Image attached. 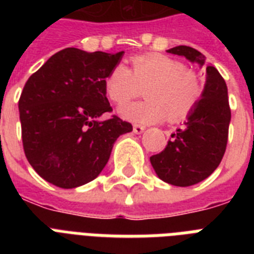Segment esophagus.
<instances>
[{
	"instance_id": "obj_1",
	"label": "esophagus",
	"mask_w": 254,
	"mask_h": 254,
	"mask_svg": "<svg viewBox=\"0 0 254 254\" xmlns=\"http://www.w3.org/2000/svg\"><path fill=\"white\" fill-rule=\"evenodd\" d=\"M133 131H134L135 134H141L145 131V127H141V125H134L133 127Z\"/></svg>"
}]
</instances>
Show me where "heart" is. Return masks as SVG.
Here are the masks:
<instances>
[{"label":"heart","instance_id":"obj_1","mask_svg":"<svg viewBox=\"0 0 254 254\" xmlns=\"http://www.w3.org/2000/svg\"><path fill=\"white\" fill-rule=\"evenodd\" d=\"M146 84L142 101L119 108L127 121L141 125L158 124L169 116L179 121L193 111L201 97L200 79L182 62L162 54L131 58V71L123 63L116 64L104 79L108 97L116 104L127 103Z\"/></svg>","mask_w":254,"mask_h":254}]
</instances>
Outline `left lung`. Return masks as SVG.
Instances as JSON below:
<instances>
[{
  "label": "left lung",
  "mask_w": 254,
  "mask_h": 254,
  "mask_svg": "<svg viewBox=\"0 0 254 254\" xmlns=\"http://www.w3.org/2000/svg\"><path fill=\"white\" fill-rule=\"evenodd\" d=\"M167 53L185 57L205 69L201 97L159 154L150 163L159 179L169 185L189 187L204 181L220 165L228 141L231 109L224 79L205 57L189 46H178Z\"/></svg>",
  "instance_id": "obj_1"
}]
</instances>
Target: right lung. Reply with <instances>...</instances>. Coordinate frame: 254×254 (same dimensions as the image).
I'll use <instances>...</instances> for the list:
<instances>
[{
    "instance_id": "add662e5",
    "label": "right lung",
    "mask_w": 254,
    "mask_h": 254,
    "mask_svg": "<svg viewBox=\"0 0 254 254\" xmlns=\"http://www.w3.org/2000/svg\"><path fill=\"white\" fill-rule=\"evenodd\" d=\"M124 51L87 53L68 47L26 81L18 103L26 158L45 181L75 189L103 171L116 139L133 130L111 112L104 79Z\"/></svg>"
}]
</instances>
